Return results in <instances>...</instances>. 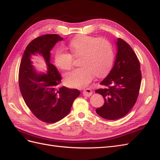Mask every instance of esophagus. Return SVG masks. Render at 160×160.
Here are the masks:
<instances>
[{
	"mask_svg": "<svg viewBox=\"0 0 160 160\" xmlns=\"http://www.w3.org/2000/svg\"><path fill=\"white\" fill-rule=\"evenodd\" d=\"M92 93H93V91H92L90 89H86L83 91V94L84 96L90 97L92 95Z\"/></svg>",
	"mask_w": 160,
	"mask_h": 160,
	"instance_id": "obj_1",
	"label": "esophagus"
}]
</instances>
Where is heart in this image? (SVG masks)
Returning a JSON list of instances; mask_svg holds the SVG:
<instances>
[{
    "mask_svg": "<svg viewBox=\"0 0 160 160\" xmlns=\"http://www.w3.org/2000/svg\"><path fill=\"white\" fill-rule=\"evenodd\" d=\"M69 49L75 57L81 56L79 68L67 72L66 83L75 88H83L93 80L94 75L103 77L112 67L114 53L110 43L98 37L82 35L69 42ZM65 49L59 48L55 54L56 65L62 70L71 69L73 57Z\"/></svg>",
    "mask_w": 160,
    "mask_h": 160,
    "instance_id": "b5f03b06",
    "label": "heart"
}]
</instances>
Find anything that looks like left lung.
Listing matches in <instances>:
<instances>
[{"label": "left lung", "mask_w": 160, "mask_h": 160, "mask_svg": "<svg viewBox=\"0 0 160 160\" xmlns=\"http://www.w3.org/2000/svg\"><path fill=\"white\" fill-rule=\"evenodd\" d=\"M114 66L101 82L103 89L95 91L103 97L104 105L95 111L101 118L114 120L123 118L136 102L142 81L138 57L128 43L118 38Z\"/></svg>", "instance_id": "8db88e82"}]
</instances>
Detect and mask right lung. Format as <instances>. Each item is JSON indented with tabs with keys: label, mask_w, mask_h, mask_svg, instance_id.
Segmentation results:
<instances>
[{
	"label": "right lung",
	"mask_w": 160,
	"mask_h": 160,
	"mask_svg": "<svg viewBox=\"0 0 160 160\" xmlns=\"http://www.w3.org/2000/svg\"><path fill=\"white\" fill-rule=\"evenodd\" d=\"M62 39L57 34L35 38L27 47L19 67V88L23 99L35 117L46 123H55L64 118L80 95L76 89L60 86L61 75L50 62L51 51ZM37 54L44 59L46 73L38 72L33 67L31 57Z\"/></svg>",
	"instance_id": "right-lung-1"
}]
</instances>
